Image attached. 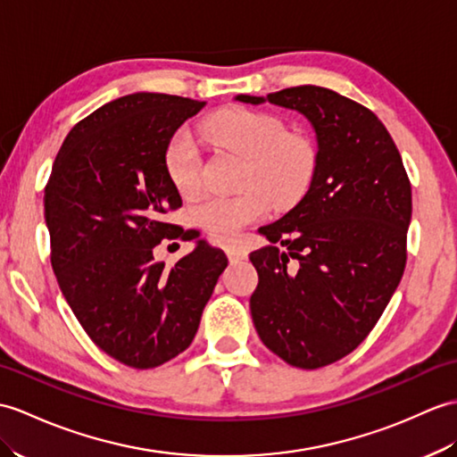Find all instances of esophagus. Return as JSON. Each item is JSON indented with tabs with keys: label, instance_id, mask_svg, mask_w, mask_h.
<instances>
[{
	"label": "esophagus",
	"instance_id": "1",
	"mask_svg": "<svg viewBox=\"0 0 457 457\" xmlns=\"http://www.w3.org/2000/svg\"><path fill=\"white\" fill-rule=\"evenodd\" d=\"M226 254H228V259H229L231 262H237V261L247 259V251L243 249V247H239V245H229V247H226Z\"/></svg>",
	"mask_w": 457,
	"mask_h": 457
}]
</instances>
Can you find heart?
Listing matches in <instances>:
<instances>
[{"label": "heart", "mask_w": 457, "mask_h": 457, "mask_svg": "<svg viewBox=\"0 0 457 457\" xmlns=\"http://www.w3.org/2000/svg\"><path fill=\"white\" fill-rule=\"evenodd\" d=\"M212 144L245 162L241 193L203 196L188 208L190 224L212 239L229 241L247 224L261 220L272 203L286 208L298 203L310 188L317 154L303 136L286 134L278 116L241 107L220 111L200 126ZM165 171L179 195H190L198 185L200 155L187 134L171 137L165 150Z\"/></svg>", "instance_id": "heart-1"}]
</instances>
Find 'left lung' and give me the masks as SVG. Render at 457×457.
I'll return each mask as SVG.
<instances>
[{
  "label": "left lung",
  "instance_id": "8db88e82",
  "mask_svg": "<svg viewBox=\"0 0 457 457\" xmlns=\"http://www.w3.org/2000/svg\"><path fill=\"white\" fill-rule=\"evenodd\" d=\"M300 112L315 134L310 188L259 228L249 307L264 346L295 368L333 364L364 341L397 290L407 261L411 185L386 126L362 104L317 85L236 95Z\"/></svg>",
  "mask_w": 457,
  "mask_h": 457
}]
</instances>
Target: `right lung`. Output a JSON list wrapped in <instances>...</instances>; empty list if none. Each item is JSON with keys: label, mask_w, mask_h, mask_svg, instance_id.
Wrapping results in <instances>:
<instances>
[{"label": "right lung", "mask_w": 457, "mask_h": 457, "mask_svg": "<svg viewBox=\"0 0 457 457\" xmlns=\"http://www.w3.org/2000/svg\"><path fill=\"white\" fill-rule=\"evenodd\" d=\"M203 107L163 93L103 104L73 126L45 188L63 298L91 341L130 368L162 366L190 346L228 267L206 239L171 269L154 261V247L177 228L163 214L180 206L165 171L167 144Z\"/></svg>", "instance_id": "right-lung-1"}]
</instances>
